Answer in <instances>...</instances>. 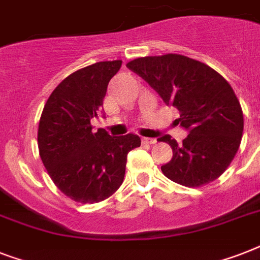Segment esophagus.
Listing matches in <instances>:
<instances>
[{
  "label": "esophagus",
  "instance_id": "obj_1",
  "mask_svg": "<svg viewBox=\"0 0 260 260\" xmlns=\"http://www.w3.org/2000/svg\"><path fill=\"white\" fill-rule=\"evenodd\" d=\"M155 142H156V140L152 138H142V143L143 144H146V146H151V144H154Z\"/></svg>",
  "mask_w": 260,
  "mask_h": 260
}]
</instances>
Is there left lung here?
I'll return each mask as SVG.
<instances>
[{
    "label": "left lung",
    "instance_id": "1",
    "mask_svg": "<svg viewBox=\"0 0 260 260\" xmlns=\"http://www.w3.org/2000/svg\"><path fill=\"white\" fill-rule=\"evenodd\" d=\"M166 105L179 110L177 124L189 135L178 144L165 135L173 158L163 165L169 179L198 187L217 179L238 152L243 135V112L234 89L217 71L183 55L146 56L126 63Z\"/></svg>",
    "mask_w": 260,
    "mask_h": 260
}]
</instances>
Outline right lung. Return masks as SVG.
Returning <instances> with one entry per match:
<instances>
[{"mask_svg":"<svg viewBox=\"0 0 260 260\" xmlns=\"http://www.w3.org/2000/svg\"><path fill=\"white\" fill-rule=\"evenodd\" d=\"M121 60L98 62L59 83L43 109L38 131L40 158L51 179L67 197L94 204L121 186L126 155L140 147L138 135L112 138L90 124L102 110L108 83Z\"/></svg>","mask_w":260,"mask_h":260,"instance_id":"obj_1","label":"right lung"}]
</instances>
